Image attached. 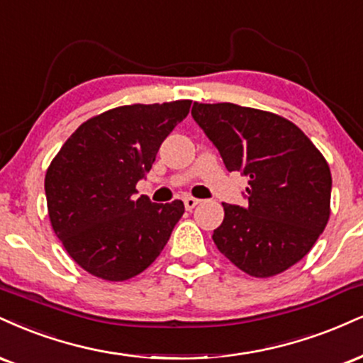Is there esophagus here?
Instances as JSON below:
<instances>
[{"label": "esophagus", "instance_id": "esophagus-1", "mask_svg": "<svg viewBox=\"0 0 363 363\" xmlns=\"http://www.w3.org/2000/svg\"><path fill=\"white\" fill-rule=\"evenodd\" d=\"M183 203H185L186 211H191V208H194L195 206H199L200 200L194 199V197H185V199H183Z\"/></svg>", "mask_w": 363, "mask_h": 363}]
</instances>
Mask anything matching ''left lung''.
<instances>
[{"label": "left lung", "mask_w": 363, "mask_h": 363, "mask_svg": "<svg viewBox=\"0 0 363 363\" xmlns=\"http://www.w3.org/2000/svg\"><path fill=\"white\" fill-rule=\"evenodd\" d=\"M191 117L220 152L228 172L250 178L246 206H224L212 234L240 270L267 279L309 253L330 219L331 172L296 123L234 104H194Z\"/></svg>", "instance_id": "8db88e82"}]
</instances>
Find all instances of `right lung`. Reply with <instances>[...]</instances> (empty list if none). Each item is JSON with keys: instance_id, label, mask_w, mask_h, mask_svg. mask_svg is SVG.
<instances>
[{"instance_id": "add662e5", "label": "right lung", "mask_w": 363, "mask_h": 363, "mask_svg": "<svg viewBox=\"0 0 363 363\" xmlns=\"http://www.w3.org/2000/svg\"><path fill=\"white\" fill-rule=\"evenodd\" d=\"M190 105L178 100L117 106L81 123L52 160L45 174L50 224L88 274L122 282L163 251L185 206L135 199V185Z\"/></svg>"}]
</instances>
